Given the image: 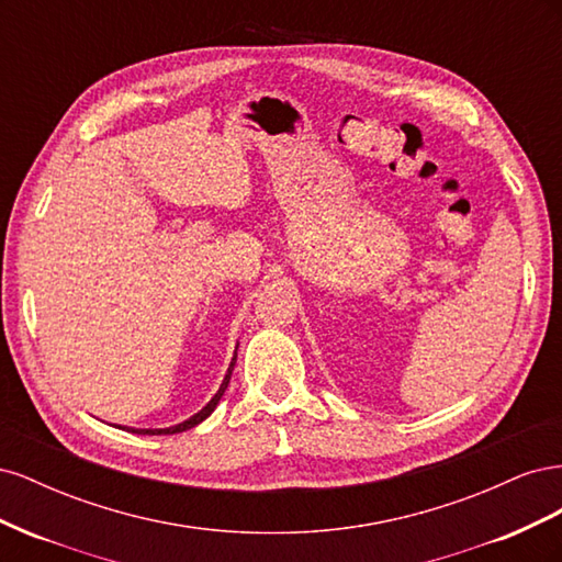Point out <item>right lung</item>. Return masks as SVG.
<instances>
[{
	"label": "right lung",
	"mask_w": 562,
	"mask_h": 562,
	"mask_svg": "<svg viewBox=\"0 0 562 562\" xmlns=\"http://www.w3.org/2000/svg\"><path fill=\"white\" fill-rule=\"evenodd\" d=\"M234 363H236V351H234V359H232V363H229V370H227V375H225V380H223V384H220V389H217V394L209 401V405L206 407H201V411L194 415V417H190L187 422H182V424H176V427H168V429H128V431H133V434H149V436H161V434H180V431H187V429H192V427H196L199 422H203L206 419L213 411H215V405L220 403V398H223V394H225V389H227V384H229V378H232V370H234Z\"/></svg>",
	"instance_id": "right-lung-1"
}]
</instances>
